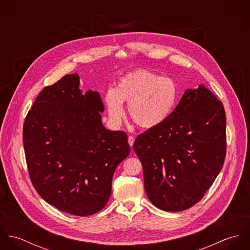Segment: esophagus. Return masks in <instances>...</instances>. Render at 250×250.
Segmentation results:
<instances>
[{
	"instance_id": "1",
	"label": "esophagus",
	"mask_w": 250,
	"mask_h": 250,
	"mask_svg": "<svg viewBox=\"0 0 250 250\" xmlns=\"http://www.w3.org/2000/svg\"><path fill=\"white\" fill-rule=\"evenodd\" d=\"M128 143L130 144V146L132 147V146L134 145V143H135V138H134L133 136H130V137L128 138Z\"/></svg>"
}]
</instances>
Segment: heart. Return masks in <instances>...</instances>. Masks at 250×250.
<instances>
[{
  "instance_id": "heart-1",
  "label": "heart",
  "mask_w": 250,
  "mask_h": 250,
  "mask_svg": "<svg viewBox=\"0 0 250 250\" xmlns=\"http://www.w3.org/2000/svg\"><path fill=\"white\" fill-rule=\"evenodd\" d=\"M180 95V85L173 78L138 69L122 76L115 89H107L105 104L113 124L121 123L124 117L123 102H126L131 119L143 129H152L171 116Z\"/></svg>"
}]
</instances>
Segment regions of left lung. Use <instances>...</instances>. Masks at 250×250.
Returning a JSON list of instances; mask_svg holds the SVG:
<instances>
[{
    "mask_svg": "<svg viewBox=\"0 0 250 250\" xmlns=\"http://www.w3.org/2000/svg\"><path fill=\"white\" fill-rule=\"evenodd\" d=\"M134 150L152 204L167 212L190 208L213 185L224 163L222 103L203 84L186 89L171 116L139 135Z\"/></svg>",
    "mask_w": 250,
    "mask_h": 250,
    "instance_id": "obj_1",
    "label": "left lung"
}]
</instances>
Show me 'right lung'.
Returning <instances> with one entry per match:
<instances>
[{
    "instance_id": "right-lung-1",
    "label": "right lung",
    "mask_w": 250,
    "mask_h": 250,
    "mask_svg": "<svg viewBox=\"0 0 250 250\" xmlns=\"http://www.w3.org/2000/svg\"><path fill=\"white\" fill-rule=\"evenodd\" d=\"M98 91L80 89L78 73L39 93L25 119L23 144L37 193L62 212L95 214L107 204L117 166L130 153L127 135L102 123Z\"/></svg>"
}]
</instances>
